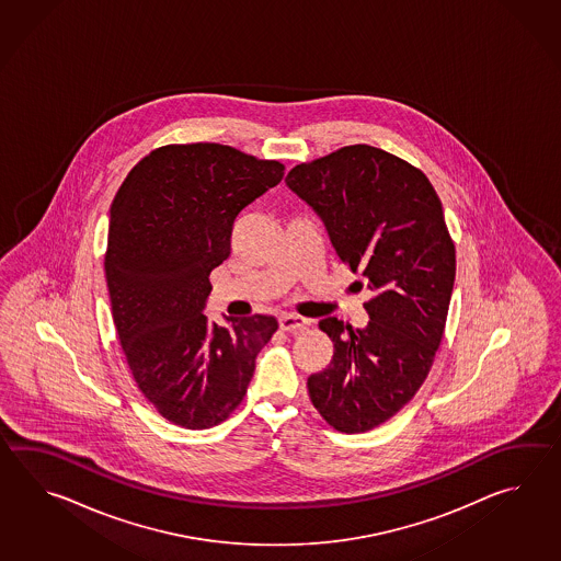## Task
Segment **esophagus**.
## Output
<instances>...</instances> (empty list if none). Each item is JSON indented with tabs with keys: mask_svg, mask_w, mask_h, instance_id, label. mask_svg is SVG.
I'll return each instance as SVG.
<instances>
[{
	"mask_svg": "<svg viewBox=\"0 0 561 561\" xmlns=\"http://www.w3.org/2000/svg\"><path fill=\"white\" fill-rule=\"evenodd\" d=\"M278 327L286 333H298V331L307 329V321L302 317H297V314H280Z\"/></svg>",
	"mask_w": 561,
	"mask_h": 561,
	"instance_id": "34e87169",
	"label": "esophagus"
}]
</instances>
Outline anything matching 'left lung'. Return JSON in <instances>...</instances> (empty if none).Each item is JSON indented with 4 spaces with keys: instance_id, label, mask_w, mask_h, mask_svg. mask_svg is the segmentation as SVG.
<instances>
[{
    "instance_id": "1",
    "label": "left lung",
    "mask_w": 561,
    "mask_h": 561,
    "mask_svg": "<svg viewBox=\"0 0 561 561\" xmlns=\"http://www.w3.org/2000/svg\"><path fill=\"white\" fill-rule=\"evenodd\" d=\"M286 186L321 216L339 259L373 293L365 329L319 322L333 358L307 381L331 427L365 433L415 397L442 343L455 283L442 201L419 168L367 144L298 164Z\"/></svg>"
}]
</instances>
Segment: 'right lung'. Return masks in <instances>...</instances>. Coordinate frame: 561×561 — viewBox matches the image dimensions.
I'll use <instances>...</instances> for the list:
<instances>
[{
  "mask_svg": "<svg viewBox=\"0 0 561 561\" xmlns=\"http://www.w3.org/2000/svg\"><path fill=\"white\" fill-rule=\"evenodd\" d=\"M283 176L280 162L230 146L170 144L114 196L104 268L119 345L144 397L179 427L228 419L278 329L266 314L208 324L203 310L237 216Z\"/></svg>",
  "mask_w": 561,
  "mask_h": 561,
  "instance_id": "1",
  "label": "right lung"
}]
</instances>
